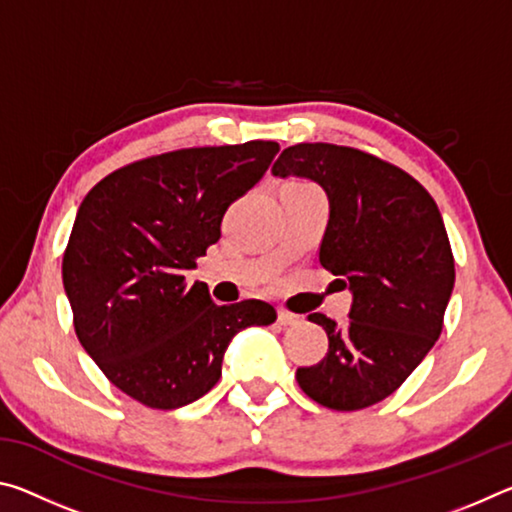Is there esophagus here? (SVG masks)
Returning <instances> with one entry per match:
<instances>
[{"label": "esophagus", "mask_w": 512, "mask_h": 512, "mask_svg": "<svg viewBox=\"0 0 512 512\" xmlns=\"http://www.w3.org/2000/svg\"><path fill=\"white\" fill-rule=\"evenodd\" d=\"M277 323L282 327H289V325H298L300 323V316L291 314L287 309H277Z\"/></svg>", "instance_id": "34e87169"}]
</instances>
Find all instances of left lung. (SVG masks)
Masks as SVG:
<instances>
[{"mask_svg": "<svg viewBox=\"0 0 512 512\" xmlns=\"http://www.w3.org/2000/svg\"><path fill=\"white\" fill-rule=\"evenodd\" d=\"M273 176L311 178L329 198L318 259L352 291L350 320L339 327L309 314L329 348L296 379L311 400L357 411L393 395L443 332L454 289V255L443 216L418 180L366 151L296 144Z\"/></svg>", "mask_w": 512, "mask_h": 512, "instance_id": "1", "label": "left lung"}]
</instances>
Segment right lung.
<instances>
[{"mask_svg": "<svg viewBox=\"0 0 512 512\" xmlns=\"http://www.w3.org/2000/svg\"><path fill=\"white\" fill-rule=\"evenodd\" d=\"M277 151L253 140L151 155L83 198L63 255L65 293L85 352L133 400L162 411L192 404L219 381L232 336L275 323L268 302L216 305L183 273Z\"/></svg>", "mask_w": 512, "mask_h": 512, "instance_id": "add662e5", "label": "right lung"}]
</instances>
